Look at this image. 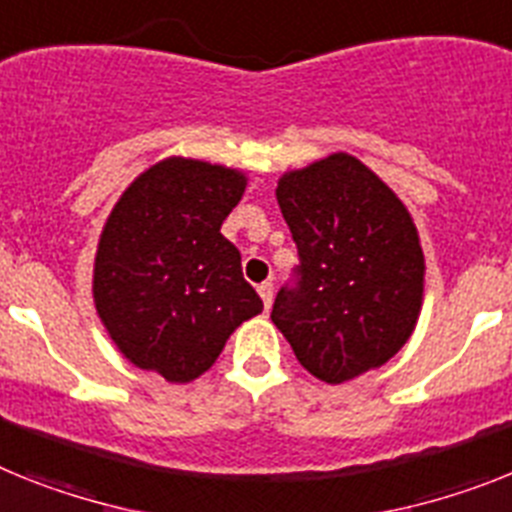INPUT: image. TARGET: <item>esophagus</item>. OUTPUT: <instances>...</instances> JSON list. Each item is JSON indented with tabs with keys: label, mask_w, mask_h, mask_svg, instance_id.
<instances>
[{
	"label": "esophagus",
	"mask_w": 512,
	"mask_h": 512,
	"mask_svg": "<svg viewBox=\"0 0 512 512\" xmlns=\"http://www.w3.org/2000/svg\"><path fill=\"white\" fill-rule=\"evenodd\" d=\"M257 291H260V296H263L265 309H270V304H273V283L270 281L260 283V286H257Z\"/></svg>",
	"instance_id": "1"
}]
</instances>
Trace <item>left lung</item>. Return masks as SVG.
<instances>
[{"instance_id":"1","label":"left lung","mask_w":512,"mask_h":512,"mask_svg":"<svg viewBox=\"0 0 512 512\" xmlns=\"http://www.w3.org/2000/svg\"><path fill=\"white\" fill-rule=\"evenodd\" d=\"M276 197L299 265L270 320L330 385L385 364L422 309L424 255L409 210L349 153L283 174Z\"/></svg>"}]
</instances>
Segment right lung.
Returning <instances> with one entry per match:
<instances>
[{
	"mask_svg": "<svg viewBox=\"0 0 512 512\" xmlns=\"http://www.w3.org/2000/svg\"><path fill=\"white\" fill-rule=\"evenodd\" d=\"M247 179L226 166L166 158L127 187L103 226L93 268L101 322L132 364L190 382L216 362L263 299L221 234Z\"/></svg>",
	"mask_w": 512,
	"mask_h": 512,
	"instance_id": "1",
	"label": "right lung"
}]
</instances>
